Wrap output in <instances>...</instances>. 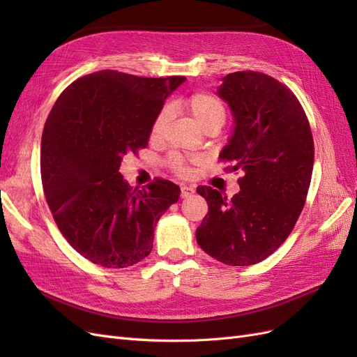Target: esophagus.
Segmentation results:
<instances>
[{"label":"esophagus","mask_w":357,"mask_h":357,"mask_svg":"<svg viewBox=\"0 0 357 357\" xmlns=\"http://www.w3.org/2000/svg\"><path fill=\"white\" fill-rule=\"evenodd\" d=\"M180 189H181V192H180V197L181 198H188V197L192 195L193 192H195V189H193L192 186H181Z\"/></svg>","instance_id":"obj_1"}]
</instances>
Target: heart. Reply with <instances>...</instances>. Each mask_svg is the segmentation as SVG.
I'll list each match as a JSON object with an SVG mask.
<instances>
[{"mask_svg":"<svg viewBox=\"0 0 357 357\" xmlns=\"http://www.w3.org/2000/svg\"><path fill=\"white\" fill-rule=\"evenodd\" d=\"M186 110L192 116L193 121L197 125L204 129V131H208L211 128H222L226 121V107L218 96L208 93V92H197L192 93L189 98L185 101ZM172 117V110L169 105H164L162 109L156 113L152 128H150V137L152 139H160L164 135L165 129ZM168 167L176 172V174L185 176L188 174V164L183 156L180 155H171L167 160Z\"/></svg>","mask_w":357,"mask_h":357,"instance_id":"b5f03b06","label":"heart"}]
</instances>
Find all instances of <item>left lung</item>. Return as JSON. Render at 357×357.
I'll return each instance as SVG.
<instances>
[{
  "label": "left lung",
  "mask_w": 357,
  "mask_h": 357,
  "mask_svg": "<svg viewBox=\"0 0 357 357\" xmlns=\"http://www.w3.org/2000/svg\"><path fill=\"white\" fill-rule=\"evenodd\" d=\"M218 93L235 122L220 159L231 164L226 171L243 172L241 190L228 198L211 186H198L208 213L197 241L225 265H255L286 241L304 208L314 142L295 93L271 75L231 73Z\"/></svg>",
  "instance_id": "left-lung-1"
}]
</instances>
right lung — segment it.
Instances as JSON below:
<instances>
[{
  "label": "right lung",
  "mask_w": 357,
  "mask_h": 357,
  "mask_svg": "<svg viewBox=\"0 0 357 357\" xmlns=\"http://www.w3.org/2000/svg\"><path fill=\"white\" fill-rule=\"evenodd\" d=\"M185 80L104 70L73 82L53 105L41 137L43 190L61 234L88 261L126 268L152 252L180 188L156 177L132 189L119 168L147 147L156 113Z\"/></svg>",
  "instance_id": "obj_1"
}]
</instances>
